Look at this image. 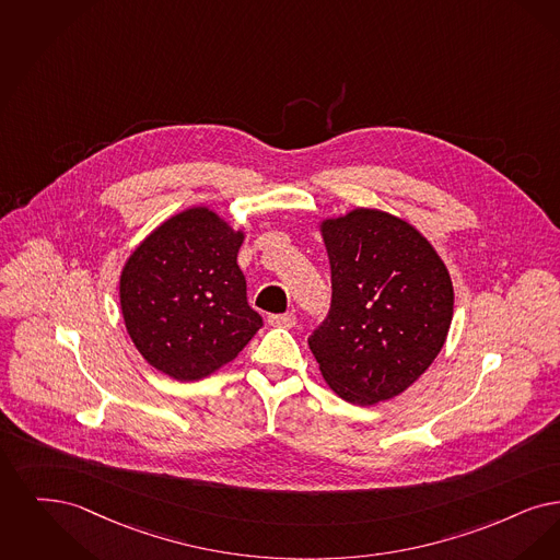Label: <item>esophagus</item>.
<instances>
[{
    "instance_id": "34e87169",
    "label": "esophagus",
    "mask_w": 560,
    "mask_h": 560,
    "mask_svg": "<svg viewBox=\"0 0 560 560\" xmlns=\"http://www.w3.org/2000/svg\"><path fill=\"white\" fill-rule=\"evenodd\" d=\"M268 322L271 326H280V328H292L296 324L294 314H269Z\"/></svg>"
}]
</instances>
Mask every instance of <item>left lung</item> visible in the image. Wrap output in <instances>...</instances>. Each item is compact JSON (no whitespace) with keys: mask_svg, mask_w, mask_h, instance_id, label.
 Here are the masks:
<instances>
[{"mask_svg":"<svg viewBox=\"0 0 560 560\" xmlns=\"http://www.w3.org/2000/svg\"><path fill=\"white\" fill-rule=\"evenodd\" d=\"M322 234L332 301L307 342L337 395L374 406L438 358L454 316L452 280L431 243L389 213L355 209L326 219Z\"/></svg>","mask_w":560,"mask_h":560,"instance_id":"1","label":"left lung"}]
</instances>
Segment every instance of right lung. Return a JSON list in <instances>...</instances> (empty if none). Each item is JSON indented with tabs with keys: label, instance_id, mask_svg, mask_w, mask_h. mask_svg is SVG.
<instances>
[{
	"label": "right lung",
	"instance_id": "right-lung-1",
	"mask_svg": "<svg viewBox=\"0 0 560 560\" xmlns=\"http://www.w3.org/2000/svg\"><path fill=\"white\" fill-rule=\"evenodd\" d=\"M243 232L205 207L159 225L121 273L125 328L148 364L198 381L232 362L264 326L236 264Z\"/></svg>",
	"mask_w": 560,
	"mask_h": 560
}]
</instances>
